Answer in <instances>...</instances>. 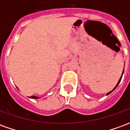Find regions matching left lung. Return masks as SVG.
<instances>
[{
	"label": "left lung",
	"mask_w": 130,
	"mask_h": 130,
	"mask_svg": "<svg viewBox=\"0 0 130 130\" xmlns=\"http://www.w3.org/2000/svg\"><path fill=\"white\" fill-rule=\"evenodd\" d=\"M123 72H124V71H123ZM123 74H122V76H123ZM122 76H121V77H120V79H119V81H118V82L117 85H116V87H115L114 88H113V90H114L115 89H116V87H117V86H118V85L119 84V83H120V81H121V79H122ZM113 90H112V91H113ZM112 91H111V92H109V93H106V95H109V94H110V93H111Z\"/></svg>",
	"instance_id": "1"
}]
</instances>
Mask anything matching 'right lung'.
<instances>
[{
	"mask_svg": "<svg viewBox=\"0 0 130 130\" xmlns=\"http://www.w3.org/2000/svg\"><path fill=\"white\" fill-rule=\"evenodd\" d=\"M30 98H32V99H37V98H38L37 97H36V96H31V97H30Z\"/></svg>",
	"mask_w": 130,
	"mask_h": 130,
	"instance_id": "1",
	"label": "right lung"
}]
</instances>
